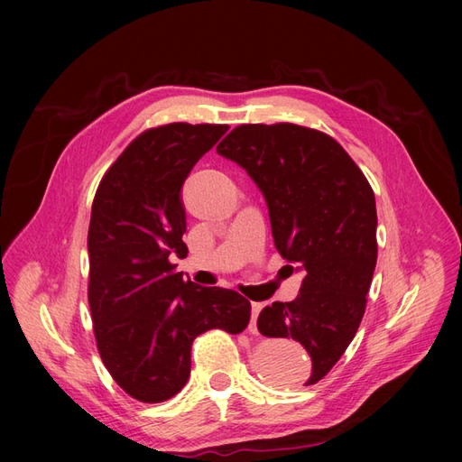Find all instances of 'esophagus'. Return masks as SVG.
Instances as JSON below:
<instances>
[{
  "mask_svg": "<svg viewBox=\"0 0 462 462\" xmlns=\"http://www.w3.org/2000/svg\"><path fill=\"white\" fill-rule=\"evenodd\" d=\"M250 309H253V318H250V326H248V331L256 335L258 333V328H256V319H258V314L262 312L263 309V302H253L250 304Z\"/></svg>",
  "mask_w": 462,
  "mask_h": 462,
  "instance_id": "obj_1",
  "label": "esophagus"
}]
</instances>
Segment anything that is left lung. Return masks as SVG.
<instances>
[{
    "label": "left lung",
    "instance_id": "8db88e82",
    "mask_svg": "<svg viewBox=\"0 0 462 462\" xmlns=\"http://www.w3.org/2000/svg\"><path fill=\"white\" fill-rule=\"evenodd\" d=\"M268 204L277 253L302 272L300 292L258 316L265 337L300 343L314 385L337 362L365 316L377 260L375 199L358 165L331 136L292 123L241 125L217 146Z\"/></svg>",
    "mask_w": 462,
    "mask_h": 462
}]
</instances>
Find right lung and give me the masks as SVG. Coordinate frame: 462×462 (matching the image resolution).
Segmentation results:
<instances>
[{
    "label": "right lung",
    "instance_id": "1",
    "mask_svg": "<svg viewBox=\"0 0 462 462\" xmlns=\"http://www.w3.org/2000/svg\"><path fill=\"white\" fill-rule=\"evenodd\" d=\"M227 125L171 123L136 136L96 190L88 229V302L104 366L133 399L162 402L190 375V346L219 328L241 333L250 302L236 291L185 282L180 190Z\"/></svg>",
    "mask_w": 462,
    "mask_h": 462
}]
</instances>
